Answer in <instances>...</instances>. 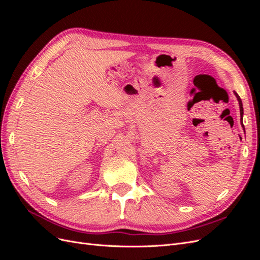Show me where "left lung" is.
Listing matches in <instances>:
<instances>
[{"label":"left lung","instance_id":"left-lung-1","mask_svg":"<svg viewBox=\"0 0 260 260\" xmlns=\"http://www.w3.org/2000/svg\"><path fill=\"white\" fill-rule=\"evenodd\" d=\"M234 94H235V95H237V98H238L239 104H240V113H241V116H243V104H242V101H241L240 96L238 95V93H235V92H234Z\"/></svg>","mask_w":260,"mask_h":260}]
</instances>
